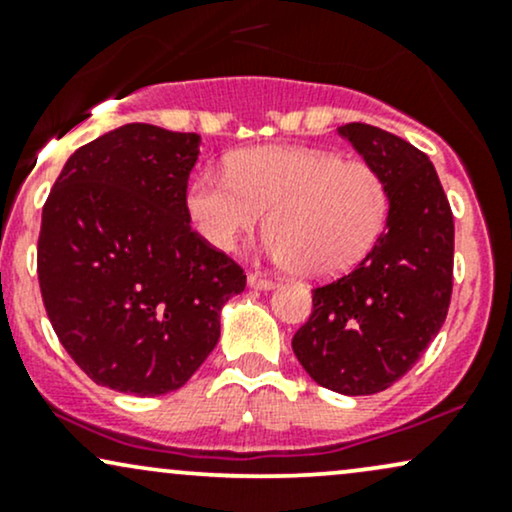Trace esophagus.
Wrapping results in <instances>:
<instances>
[{
  "instance_id": "obj_1",
  "label": "esophagus",
  "mask_w": 512,
  "mask_h": 512,
  "mask_svg": "<svg viewBox=\"0 0 512 512\" xmlns=\"http://www.w3.org/2000/svg\"><path fill=\"white\" fill-rule=\"evenodd\" d=\"M248 284L252 286V289H272L274 279H269V276H262V274L252 272V274H248Z\"/></svg>"
}]
</instances>
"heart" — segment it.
Wrapping results in <instances>:
<instances>
[{"mask_svg":"<svg viewBox=\"0 0 512 512\" xmlns=\"http://www.w3.org/2000/svg\"><path fill=\"white\" fill-rule=\"evenodd\" d=\"M192 226L219 250L260 228L269 214L267 250L305 279L349 272L373 248L390 214V190L366 161L332 151L255 146L207 170L190 185Z\"/></svg>","mask_w":512,"mask_h":512,"instance_id":"b5f03b06","label":"heart"}]
</instances>
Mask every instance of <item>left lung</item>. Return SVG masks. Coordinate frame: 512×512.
<instances>
[{"instance_id":"obj_1","label":"left lung","mask_w":512,"mask_h":512,"mask_svg":"<svg viewBox=\"0 0 512 512\" xmlns=\"http://www.w3.org/2000/svg\"><path fill=\"white\" fill-rule=\"evenodd\" d=\"M339 134L385 178L387 228L351 272L315 286L313 313L291 346L317 385L375 395L407 375L443 327L455 223L424 151L363 122H349Z\"/></svg>"}]
</instances>
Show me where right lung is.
Segmentation results:
<instances>
[{
	"label": "right lung",
	"instance_id": "add662e5",
	"mask_svg": "<svg viewBox=\"0 0 512 512\" xmlns=\"http://www.w3.org/2000/svg\"><path fill=\"white\" fill-rule=\"evenodd\" d=\"M199 134L132 122L76 149L43 204L38 281L57 339L93 383L178 390L211 354L245 272L192 231Z\"/></svg>",
	"mask_w": 512,
	"mask_h": 512
}]
</instances>
